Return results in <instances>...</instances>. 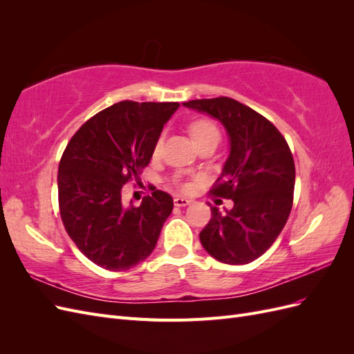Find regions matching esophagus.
<instances>
[{"label":"esophagus","mask_w":354,"mask_h":354,"mask_svg":"<svg viewBox=\"0 0 354 354\" xmlns=\"http://www.w3.org/2000/svg\"><path fill=\"white\" fill-rule=\"evenodd\" d=\"M190 203H192L190 199L181 198V196L174 198V205H176V207H187V205H190Z\"/></svg>","instance_id":"1"}]
</instances>
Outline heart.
I'll list each match as a JSON object with an SVG mask.
<instances>
[{"label": "heart", "mask_w": 354, "mask_h": 354, "mask_svg": "<svg viewBox=\"0 0 354 354\" xmlns=\"http://www.w3.org/2000/svg\"><path fill=\"white\" fill-rule=\"evenodd\" d=\"M189 133L190 136L194 137V140L196 145H201L207 140H211V138H220V133L218 128L216 127L212 121L207 120V118H199V120L192 121L189 124ZM164 145V133L159 134V137L156 138L155 146H153V153H159L160 149H162ZM187 185H183V189H187Z\"/></svg>", "instance_id": "1"}]
</instances>
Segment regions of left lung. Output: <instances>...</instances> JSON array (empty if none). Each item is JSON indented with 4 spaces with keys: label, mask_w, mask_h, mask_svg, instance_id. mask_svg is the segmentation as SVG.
Masks as SVG:
<instances>
[{
    "label": "left lung",
    "mask_w": 354,
    "mask_h": 354,
    "mask_svg": "<svg viewBox=\"0 0 354 354\" xmlns=\"http://www.w3.org/2000/svg\"><path fill=\"white\" fill-rule=\"evenodd\" d=\"M218 120L230 152L214 195L233 201L232 209L211 207L212 217L199 239L205 251L226 264L261 257L279 236L292 208L295 165L285 137L263 115L230 97L183 103Z\"/></svg>",
    "instance_id": "left-lung-1"
}]
</instances>
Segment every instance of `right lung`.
I'll return each mask as SVG.
<instances>
[{"label": "right lung", "instance_id": "obj_1", "mask_svg": "<svg viewBox=\"0 0 354 354\" xmlns=\"http://www.w3.org/2000/svg\"><path fill=\"white\" fill-rule=\"evenodd\" d=\"M180 103H115L73 134L57 174L62 221L78 250L106 270H128L155 250L173 198L155 190L125 205L122 186L151 162L153 146Z\"/></svg>", "mask_w": 354, "mask_h": 354}]
</instances>
